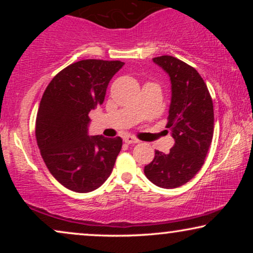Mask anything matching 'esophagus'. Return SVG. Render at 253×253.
<instances>
[{
    "instance_id": "esophagus-1",
    "label": "esophagus",
    "mask_w": 253,
    "mask_h": 253,
    "mask_svg": "<svg viewBox=\"0 0 253 253\" xmlns=\"http://www.w3.org/2000/svg\"><path fill=\"white\" fill-rule=\"evenodd\" d=\"M124 141H126V144H137V143H139V140L136 139V138H133V137H130V136L124 138Z\"/></svg>"
}]
</instances>
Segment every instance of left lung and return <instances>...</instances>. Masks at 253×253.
<instances>
[{
    "label": "left lung",
    "instance_id": "obj_1",
    "mask_svg": "<svg viewBox=\"0 0 253 253\" xmlns=\"http://www.w3.org/2000/svg\"><path fill=\"white\" fill-rule=\"evenodd\" d=\"M170 77L171 103L166 127L175 145L167 154L155 151L146 177L165 189L178 188L189 182L203 167L213 139L214 110L209 88L191 65L169 55L154 57Z\"/></svg>",
    "mask_w": 253,
    "mask_h": 253
}]
</instances>
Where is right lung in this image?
<instances>
[{
  "label": "right lung",
  "mask_w": 253,
  "mask_h": 253,
  "mask_svg": "<svg viewBox=\"0 0 253 253\" xmlns=\"http://www.w3.org/2000/svg\"><path fill=\"white\" fill-rule=\"evenodd\" d=\"M121 61L82 60L61 70L41 98L36 138L50 174L75 192L101 186L122 148L121 137L87 136L88 114L101 105Z\"/></svg>",
  "instance_id": "right-lung-1"
}]
</instances>
